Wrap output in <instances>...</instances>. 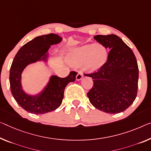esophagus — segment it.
<instances>
[{"mask_svg":"<svg viewBox=\"0 0 151 151\" xmlns=\"http://www.w3.org/2000/svg\"><path fill=\"white\" fill-rule=\"evenodd\" d=\"M83 78V73L82 72H78V73L76 76V80L80 81Z\"/></svg>","mask_w":151,"mask_h":151,"instance_id":"esophagus-1","label":"esophagus"}]
</instances>
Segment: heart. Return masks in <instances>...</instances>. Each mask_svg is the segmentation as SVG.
Instances as JSON below:
<instances>
[{"mask_svg": "<svg viewBox=\"0 0 151 151\" xmlns=\"http://www.w3.org/2000/svg\"><path fill=\"white\" fill-rule=\"evenodd\" d=\"M108 50L105 46L90 44L73 48L67 59L73 65H80L88 73H92L101 69L107 61Z\"/></svg>", "mask_w": 151, "mask_h": 151, "instance_id": "b5f03b06", "label": "heart"}]
</instances>
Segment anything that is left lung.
<instances>
[{"instance_id":"1","label":"left lung","mask_w":151,"mask_h":151,"mask_svg":"<svg viewBox=\"0 0 151 151\" xmlns=\"http://www.w3.org/2000/svg\"><path fill=\"white\" fill-rule=\"evenodd\" d=\"M94 38L110 50L107 61L99 71L86 76L93 79L87 93L90 103L107 113L123 112L136 99L138 67L133 51L115 34L96 35Z\"/></svg>"}]
</instances>
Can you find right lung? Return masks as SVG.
I'll list each match as a JSON object with an SVG mask.
<instances>
[{
    "label": "right lung",
    "mask_w": 151,
    "mask_h": 151,
    "mask_svg": "<svg viewBox=\"0 0 151 151\" xmlns=\"http://www.w3.org/2000/svg\"><path fill=\"white\" fill-rule=\"evenodd\" d=\"M62 40L61 36L55 34L37 36L23 46L14 58L9 74L11 91L18 105L27 112L45 114L57 109L62 103L66 86L76 80L77 73L71 71L64 78L51 76L43 88L36 94L27 93L23 88L24 69L37 62L47 63L50 46Z\"/></svg>",
    "instance_id": "obj_1"
}]
</instances>
